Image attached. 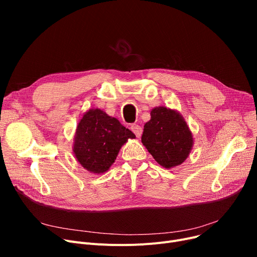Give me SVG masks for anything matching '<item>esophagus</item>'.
Instances as JSON below:
<instances>
[{"label":"esophagus","mask_w":257,"mask_h":257,"mask_svg":"<svg viewBox=\"0 0 257 257\" xmlns=\"http://www.w3.org/2000/svg\"><path fill=\"white\" fill-rule=\"evenodd\" d=\"M130 129L132 130V132H133L134 134H136L137 138H141L142 132H143V129H142L141 126H139V125H137V124H133V125H131Z\"/></svg>","instance_id":"34e87169"}]
</instances>
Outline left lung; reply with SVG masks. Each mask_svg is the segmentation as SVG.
I'll list each match as a JSON object with an SVG mask.
<instances>
[{
  "label": "left lung",
  "instance_id": "left-lung-1",
  "mask_svg": "<svg viewBox=\"0 0 257 257\" xmlns=\"http://www.w3.org/2000/svg\"><path fill=\"white\" fill-rule=\"evenodd\" d=\"M144 126L142 143L158 165L166 169L180 166L190 155L194 138L180 112L165 106L154 107Z\"/></svg>",
  "mask_w": 257,
  "mask_h": 257
}]
</instances>
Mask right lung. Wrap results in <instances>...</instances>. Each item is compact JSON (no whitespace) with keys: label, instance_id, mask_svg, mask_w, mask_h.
<instances>
[{"label":"right lung","instance_id":"add662e5","mask_svg":"<svg viewBox=\"0 0 257 257\" xmlns=\"http://www.w3.org/2000/svg\"><path fill=\"white\" fill-rule=\"evenodd\" d=\"M129 139H136V136L118 119L99 108H91L77 125L73 152L82 168L100 175L109 170Z\"/></svg>","mask_w":257,"mask_h":257}]
</instances>
